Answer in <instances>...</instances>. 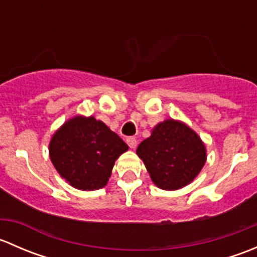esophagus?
<instances>
[{
  "label": "esophagus",
  "mask_w": 257,
  "mask_h": 257,
  "mask_svg": "<svg viewBox=\"0 0 257 257\" xmlns=\"http://www.w3.org/2000/svg\"><path fill=\"white\" fill-rule=\"evenodd\" d=\"M126 144L129 145V148H131V149H136L137 139L136 138H128L126 139Z\"/></svg>",
  "instance_id": "1"
}]
</instances>
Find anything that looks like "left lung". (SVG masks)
I'll return each instance as SVG.
<instances>
[{
	"label": "left lung",
	"instance_id": "8db88e82",
	"mask_svg": "<svg viewBox=\"0 0 257 257\" xmlns=\"http://www.w3.org/2000/svg\"><path fill=\"white\" fill-rule=\"evenodd\" d=\"M150 179L163 190L189 185L206 162V148L200 137L184 121L167 119L152 129L137 149Z\"/></svg>",
	"mask_w": 257,
	"mask_h": 257
}]
</instances>
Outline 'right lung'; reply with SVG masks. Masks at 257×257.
<instances>
[{
  "label": "right lung",
  "mask_w": 257,
  "mask_h": 257,
  "mask_svg": "<svg viewBox=\"0 0 257 257\" xmlns=\"http://www.w3.org/2000/svg\"><path fill=\"white\" fill-rule=\"evenodd\" d=\"M128 149L114 132L92 115H76L64 121L48 147L58 174L69 185L84 191L107 185L114 163Z\"/></svg>",
  "instance_id": "1"
}]
</instances>
